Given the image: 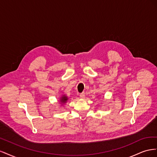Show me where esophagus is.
<instances>
[{"instance_id": "obj_1", "label": "esophagus", "mask_w": 157, "mask_h": 157, "mask_svg": "<svg viewBox=\"0 0 157 157\" xmlns=\"http://www.w3.org/2000/svg\"><path fill=\"white\" fill-rule=\"evenodd\" d=\"M79 96H80V98H84L85 97V94H84V92H82V93L80 94Z\"/></svg>"}]
</instances>
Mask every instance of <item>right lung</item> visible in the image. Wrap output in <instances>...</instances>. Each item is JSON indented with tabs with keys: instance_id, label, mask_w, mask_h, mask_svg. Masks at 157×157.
I'll return each mask as SVG.
<instances>
[{
	"instance_id": "obj_1",
	"label": "right lung",
	"mask_w": 157,
	"mask_h": 157,
	"mask_svg": "<svg viewBox=\"0 0 157 157\" xmlns=\"http://www.w3.org/2000/svg\"><path fill=\"white\" fill-rule=\"evenodd\" d=\"M67 99H68V98L66 96H65V95H63V96H62V97L60 98V102L61 103L64 104V103H65L66 102H67Z\"/></svg>"
}]
</instances>
